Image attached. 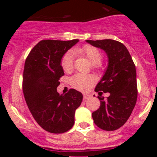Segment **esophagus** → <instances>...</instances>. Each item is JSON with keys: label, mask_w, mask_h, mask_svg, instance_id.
Here are the masks:
<instances>
[{"label": "esophagus", "mask_w": 157, "mask_h": 157, "mask_svg": "<svg viewBox=\"0 0 157 157\" xmlns=\"http://www.w3.org/2000/svg\"><path fill=\"white\" fill-rule=\"evenodd\" d=\"M90 96H91L89 94H83V99H84V100H86V99H88Z\"/></svg>", "instance_id": "1"}]
</instances>
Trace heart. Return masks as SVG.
Instances as JSON below:
<instances>
[{"label": "heart", "instance_id": "heart-1", "mask_svg": "<svg viewBox=\"0 0 157 157\" xmlns=\"http://www.w3.org/2000/svg\"><path fill=\"white\" fill-rule=\"evenodd\" d=\"M76 52L83 55L88 59L92 64H94L96 67H100L102 59V53L96 47L90 45H86L82 48L77 49ZM61 67L65 72L69 73L74 67V55L71 52H67L64 54L61 60ZM70 83L74 89L80 91H86L94 83V78L93 76L88 74H77L70 78Z\"/></svg>", "mask_w": 157, "mask_h": 157}]
</instances>
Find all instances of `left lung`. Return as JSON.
Here are the masks:
<instances>
[{
	"label": "left lung",
	"mask_w": 157,
	"mask_h": 157,
	"mask_svg": "<svg viewBox=\"0 0 157 157\" xmlns=\"http://www.w3.org/2000/svg\"><path fill=\"white\" fill-rule=\"evenodd\" d=\"M93 46L105 51L108 67L96 85L100 107L92 113L95 124L105 131H115L124 125L135 106L137 98L135 65L129 52L121 42L112 39L86 40ZM109 92L106 100L102 92Z\"/></svg>",
	"instance_id": "left-lung-1"
}]
</instances>
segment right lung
I'll return each mask as SVG.
<instances>
[{
    "label": "right lung",
    "mask_w": 157,
    "mask_h": 157,
    "mask_svg": "<svg viewBox=\"0 0 157 157\" xmlns=\"http://www.w3.org/2000/svg\"><path fill=\"white\" fill-rule=\"evenodd\" d=\"M78 42L42 40L32 49L25 62V100L36 122L53 134L64 133L73 127L75 111L83 100L82 93L74 89L65 94L57 92L60 78L64 75L61 59Z\"/></svg>",
    "instance_id": "add662e5"
}]
</instances>
